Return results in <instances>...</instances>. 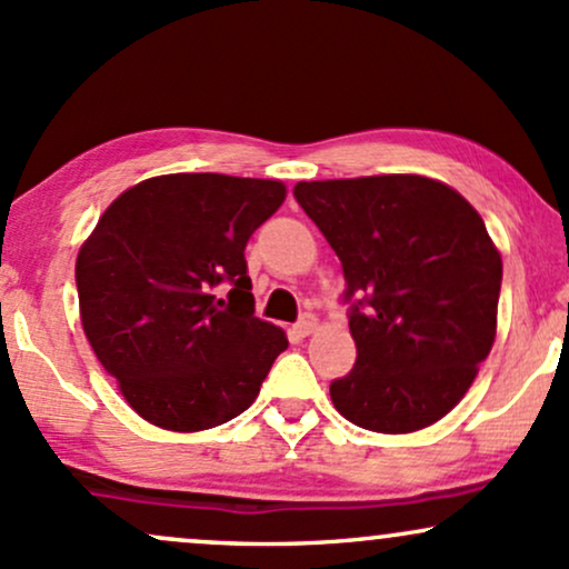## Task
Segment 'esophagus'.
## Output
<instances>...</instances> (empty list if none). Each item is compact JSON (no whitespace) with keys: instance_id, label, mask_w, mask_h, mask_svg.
<instances>
[{"instance_id":"1","label":"esophagus","mask_w":569,"mask_h":569,"mask_svg":"<svg viewBox=\"0 0 569 569\" xmlns=\"http://www.w3.org/2000/svg\"><path fill=\"white\" fill-rule=\"evenodd\" d=\"M316 329H318V318L310 316V312H305V316L293 323V331H297L299 337H310Z\"/></svg>"}]
</instances>
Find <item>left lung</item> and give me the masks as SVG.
Masks as SVG:
<instances>
[{
  "instance_id": "left-lung-1",
  "label": "left lung",
  "mask_w": 569,
  "mask_h": 569,
  "mask_svg": "<svg viewBox=\"0 0 569 569\" xmlns=\"http://www.w3.org/2000/svg\"><path fill=\"white\" fill-rule=\"evenodd\" d=\"M293 198L335 248L356 367L339 415L377 433L433 426L468 393L498 329L502 262L476 208L415 173L299 181Z\"/></svg>"
}]
</instances>
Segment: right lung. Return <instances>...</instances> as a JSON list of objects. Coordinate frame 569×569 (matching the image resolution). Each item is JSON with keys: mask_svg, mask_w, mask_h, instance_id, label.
Wrapping results in <instances>:
<instances>
[{"mask_svg": "<svg viewBox=\"0 0 569 569\" xmlns=\"http://www.w3.org/2000/svg\"><path fill=\"white\" fill-rule=\"evenodd\" d=\"M283 200L270 179L154 176L126 189L82 243L84 337L152 426L194 433L232 420L289 348L283 329L253 316L246 264L248 238Z\"/></svg>", "mask_w": 569, "mask_h": 569, "instance_id": "add662e5", "label": "right lung"}]
</instances>
